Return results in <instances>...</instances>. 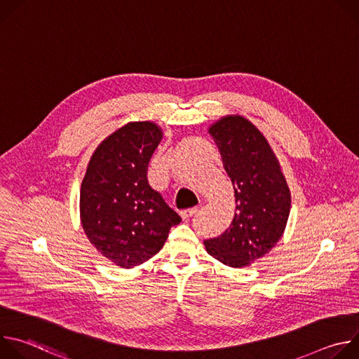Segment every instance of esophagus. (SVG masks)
Wrapping results in <instances>:
<instances>
[{"label":"esophagus","mask_w":359,"mask_h":359,"mask_svg":"<svg viewBox=\"0 0 359 359\" xmlns=\"http://www.w3.org/2000/svg\"><path fill=\"white\" fill-rule=\"evenodd\" d=\"M197 210H198V208L184 209V210H182V212H180V216H182L183 219H189V217H191L194 213H197Z\"/></svg>","instance_id":"34e87169"}]
</instances>
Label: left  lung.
<instances>
[{"mask_svg": "<svg viewBox=\"0 0 359 359\" xmlns=\"http://www.w3.org/2000/svg\"><path fill=\"white\" fill-rule=\"evenodd\" d=\"M209 133L219 146L237 206L230 227L204 240V245L215 259L238 269L263 257L281 238L291 196L269 142L251 122L226 116Z\"/></svg>", "mask_w": 359, "mask_h": 359, "instance_id": "obj_1", "label": "left lung"}]
</instances>
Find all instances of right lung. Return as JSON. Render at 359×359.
<instances>
[{"mask_svg":"<svg viewBox=\"0 0 359 359\" xmlns=\"http://www.w3.org/2000/svg\"><path fill=\"white\" fill-rule=\"evenodd\" d=\"M161 140L155 123L125 125L97 146L81 186V220L89 241L125 269L159 252L182 222L147 182L149 161Z\"/></svg>","mask_w":359,"mask_h":359,"instance_id":"right-lung-1","label":"right lung"}]
</instances>
